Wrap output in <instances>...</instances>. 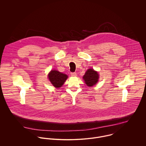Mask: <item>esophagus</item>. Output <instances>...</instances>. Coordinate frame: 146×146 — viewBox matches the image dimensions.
<instances>
[{
    "label": "esophagus",
    "instance_id": "34e87169",
    "mask_svg": "<svg viewBox=\"0 0 146 146\" xmlns=\"http://www.w3.org/2000/svg\"><path fill=\"white\" fill-rule=\"evenodd\" d=\"M71 75L72 76H77V74L76 72H71Z\"/></svg>",
    "mask_w": 146,
    "mask_h": 146
}]
</instances>
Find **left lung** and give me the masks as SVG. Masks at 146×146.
Here are the masks:
<instances>
[{
	"instance_id": "obj_1",
	"label": "left lung",
	"mask_w": 146,
	"mask_h": 146,
	"mask_svg": "<svg viewBox=\"0 0 146 146\" xmlns=\"http://www.w3.org/2000/svg\"><path fill=\"white\" fill-rule=\"evenodd\" d=\"M83 78L87 86H92L97 83L99 75L98 72L94 71L93 68H90L86 71Z\"/></svg>"
}]
</instances>
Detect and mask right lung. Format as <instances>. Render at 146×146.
<instances>
[{
    "mask_svg": "<svg viewBox=\"0 0 146 146\" xmlns=\"http://www.w3.org/2000/svg\"><path fill=\"white\" fill-rule=\"evenodd\" d=\"M50 83L55 88H60L65 82L68 76L57 70H52L48 75Z\"/></svg>",
    "mask_w": 146,
    "mask_h": 146,
    "instance_id": "1",
    "label": "right lung"
}]
</instances>
